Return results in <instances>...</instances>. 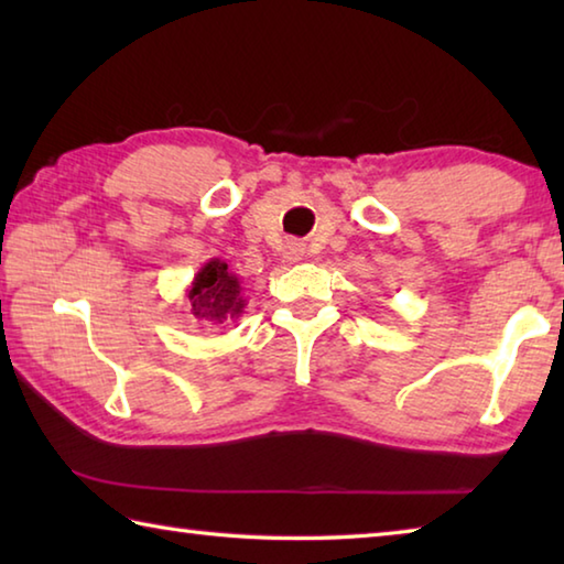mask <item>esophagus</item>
<instances>
[{
	"mask_svg": "<svg viewBox=\"0 0 564 564\" xmlns=\"http://www.w3.org/2000/svg\"><path fill=\"white\" fill-rule=\"evenodd\" d=\"M305 256V246L301 243V241H285V246H283V259L285 261H301Z\"/></svg>",
	"mask_w": 564,
	"mask_h": 564,
	"instance_id": "obj_1",
	"label": "esophagus"
}]
</instances>
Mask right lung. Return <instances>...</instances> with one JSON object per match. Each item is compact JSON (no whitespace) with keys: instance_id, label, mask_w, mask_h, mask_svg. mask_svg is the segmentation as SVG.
Listing matches in <instances>:
<instances>
[{"instance_id":"add662e5","label":"right lung","mask_w":564,"mask_h":564,"mask_svg":"<svg viewBox=\"0 0 564 564\" xmlns=\"http://www.w3.org/2000/svg\"><path fill=\"white\" fill-rule=\"evenodd\" d=\"M186 299L191 316L198 321V326L206 328L224 326V323L238 318L248 305L241 279L228 271V263L221 259H212L198 269L186 289Z\"/></svg>"}]
</instances>
